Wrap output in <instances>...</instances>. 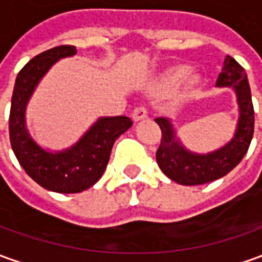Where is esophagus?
<instances>
[{
    "label": "esophagus",
    "mask_w": 262,
    "mask_h": 262,
    "mask_svg": "<svg viewBox=\"0 0 262 262\" xmlns=\"http://www.w3.org/2000/svg\"><path fill=\"white\" fill-rule=\"evenodd\" d=\"M131 117H133V120H134L135 122H138V121H141V120H145V118L148 117L147 108L144 107V105L137 107L134 111H133V114H131Z\"/></svg>",
    "instance_id": "1"
}]
</instances>
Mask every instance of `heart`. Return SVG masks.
I'll return each mask as SVG.
<instances>
[{"label":"heart","mask_w":262,"mask_h":262,"mask_svg":"<svg viewBox=\"0 0 262 262\" xmlns=\"http://www.w3.org/2000/svg\"><path fill=\"white\" fill-rule=\"evenodd\" d=\"M200 82V77L194 73H188L184 66L171 67L152 82L154 91H168L178 85L181 93H188Z\"/></svg>","instance_id":"b5f03b06"}]
</instances>
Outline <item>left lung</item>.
<instances>
[{
  "label": "left lung",
  "mask_w": 262,
  "mask_h": 262,
  "mask_svg": "<svg viewBox=\"0 0 262 262\" xmlns=\"http://www.w3.org/2000/svg\"><path fill=\"white\" fill-rule=\"evenodd\" d=\"M217 86L232 88L237 95L238 122L234 137L221 148L207 154L192 152L177 137L176 128L168 118H155L161 128V144L157 149L158 167L165 176L181 185H201L227 176L235 168L248 151L254 134V107L251 90L244 68L227 55L218 75Z\"/></svg>",
  "instance_id": "1"
}]
</instances>
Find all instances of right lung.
Wrapping results in <instances>:
<instances>
[{
    "label": "right lung",
    "mask_w": 262,
    "mask_h": 262,
    "mask_svg": "<svg viewBox=\"0 0 262 262\" xmlns=\"http://www.w3.org/2000/svg\"><path fill=\"white\" fill-rule=\"evenodd\" d=\"M77 54L74 45L41 52L18 73L10 111V141L18 162L42 188L74 194L93 187L104 174L115 140L131 128L125 115L101 117L70 148L48 151L30 134L25 121L28 101L45 74L58 59Z\"/></svg>",
    "instance_id": "1"
}]
</instances>
